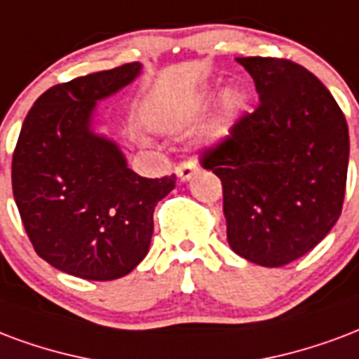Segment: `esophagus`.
I'll return each instance as SVG.
<instances>
[{"mask_svg":"<svg viewBox=\"0 0 359 359\" xmlns=\"http://www.w3.org/2000/svg\"><path fill=\"white\" fill-rule=\"evenodd\" d=\"M200 167H198V163L196 161H184V163H180L179 167H177V177H179L180 180H190L194 177V172L198 171Z\"/></svg>","mask_w":359,"mask_h":359,"instance_id":"34e87169","label":"esophagus"}]
</instances>
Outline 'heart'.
<instances>
[{"label":"heart","instance_id":"obj_1","mask_svg":"<svg viewBox=\"0 0 359 359\" xmlns=\"http://www.w3.org/2000/svg\"><path fill=\"white\" fill-rule=\"evenodd\" d=\"M243 104V97H241L238 91H230L226 93V97H224V110H226L228 116H232L233 112H238Z\"/></svg>","mask_w":359,"mask_h":359}]
</instances>
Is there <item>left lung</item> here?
I'll use <instances>...</instances> for the list:
<instances>
[{"mask_svg": "<svg viewBox=\"0 0 359 359\" xmlns=\"http://www.w3.org/2000/svg\"><path fill=\"white\" fill-rule=\"evenodd\" d=\"M261 104L201 154L222 182L233 253L278 268L314 249L341 217L348 126L327 87L287 58H236Z\"/></svg>", "mask_w": 359, "mask_h": 359, "instance_id": "8db88e82", "label": "left lung"}]
</instances>
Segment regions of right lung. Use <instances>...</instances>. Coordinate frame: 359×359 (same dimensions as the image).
Returning a JSON list of instances; mask_svg holds the SVG:
<instances>
[{
	"mask_svg": "<svg viewBox=\"0 0 359 359\" xmlns=\"http://www.w3.org/2000/svg\"><path fill=\"white\" fill-rule=\"evenodd\" d=\"M140 68L129 62L47 89L13 154V196L36 253L83 280H118L144 259L154 209L177 180L140 177L114 140L91 131L97 100L131 83Z\"/></svg>",
	"mask_w": 359,
	"mask_h": 359,
	"instance_id": "add662e5",
	"label": "right lung"
}]
</instances>
